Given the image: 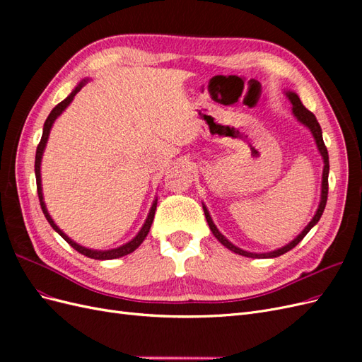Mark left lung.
<instances>
[{"label":"left lung","instance_id":"left-lung-1","mask_svg":"<svg viewBox=\"0 0 362 362\" xmlns=\"http://www.w3.org/2000/svg\"><path fill=\"white\" fill-rule=\"evenodd\" d=\"M287 96H288V100H290L291 104H293V113H294V116L298 117L303 125H306V127H308V128L311 129V133H313V136H314V139H315L317 148H319L320 154H322V157H323V161H325L323 181H322V201H320L319 208H317V213H315V216L313 217V221L308 223V226H306V228L303 229L302 234H299L298 237H296V238L293 240V242L288 243L287 246H284V247H281V249H278V250L269 252V254H252V252H246V250H243V249H240V247L234 246L231 242H228V240H226L221 233H218V229L216 228V225H214L213 221H211L210 213H208V210L204 206L205 218H206L208 226H210V229L213 231L214 237H216V238L218 240V242H221L223 246H226L229 250L235 252V254H238V255L249 257V258H275V257H279V255H282V254H286V252L291 250L296 245H298V243L300 242V240H302L306 234L310 233V229H311L317 222L320 221V217H322V214H323V211H325L326 201H327V189H329V184H327V175H329V156H327V149H326V146H325V141H323V137H322V128H320V124L317 122L315 116L308 110V108L303 107V104L300 103L298 95L293 93V92H288Z\"/></svg>","mask_w":362,"mask_h":362}]
</instances>
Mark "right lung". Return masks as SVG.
<instances>
[{
	"instance_id": "obj_1",
	"label": "right lung",
	"mask_w": 362,
	"mask_h": 362,
	"mask_svg": "<svg viewBox=\"0 0 362 362\" xmlns=\"http://www.w3.org/2000/svg\"><path fill=\"white\" fill-rule=\"evenodd\" d=\"M86 83H87L86 80H84V81H81L78 86L75 87L74 92L66 98V100L62 101L60 104H57L56 107H54L52 110H51V113H49V116L47 117L45 124H43V133H42V139H40L39 145H37V149H36V160H35V172H36L37 194H39V202H40L42 211H43V214H45L47 221L49 222V225L52 226L54 231H57V233H59L64 240H66V242H68V243H69L75 250H78L80 254H83V255H86V257H89V258H93V259H113V258H120V257H124V255L131 254V252H134V250L141 245V242H144V240L146 238V235H148V233H149V229H151V225H152V221H154V216H156L157 201H154V204H152V206H151V211H149L148 218H146V222H145V225H144V226H141L140 233H139L133 240H131V242H128L127 245L120 246V247L112 249V250H92V249L83 247V246H80V245H76L75 242H72V240H71L66 234H64L56 223H54V221L51 218V216L48 214V210H47V206H45V202H43V196H42V184H40V160H42L43 149H45L47 140H48V136H49V129H51V127H52V124H54V120H56V119H57V116H60V115H62V112L64 110V108H66V107L71 104V101L74 100V96L81 90V87H83Z\"/></svg>"
}]
</instances>
